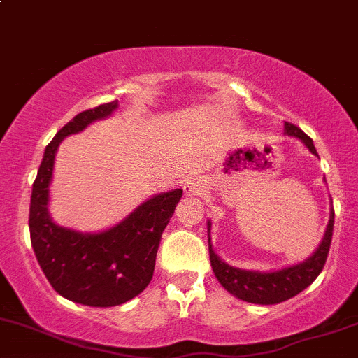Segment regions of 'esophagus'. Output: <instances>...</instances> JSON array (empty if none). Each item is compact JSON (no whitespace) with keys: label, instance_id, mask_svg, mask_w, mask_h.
Wrapping results in <instances>:
<instances>
[{"label":"esophagus","instance_id":"1","mask_svg":"<svg viewBox=\"0 0 358 358\" xmlns=\"http://www.w3.org/2000/svg\"><path fill=\"white\" fill-rule=\"evenodd\" d=\"M185 195L188 197H197V195H202L206 192V183L200 178H192L185 183Z\"/></svg>","mask_w":358,"mask_h":358}]
</instances>
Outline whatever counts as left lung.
<instances>
[{
	"label": "left lung",
	"instance_id": "1",
	"mask_svg": "<svg viewBox=\"0 0 358 358\" xmlns=\"http://www.w3.org/2000/svg\"><path fill=\"white\" fill-rule=\"evenodd\" d=\"M284 132L287 136L297 137L302 141L306 148L317 156L316 148H314L313 139L308 134L301 131L297 125L285 122ZM333 224H335V210L329 212V222L324 231V236L321 239V245L317 246L316 251L304 262L297 265L287 266V268L275 270V272H257V270H243L236 266L227 265L222 262L217 255L214 253L210 245V222H207L209 229V255L210 265L214 270V275L221 285L229 294L236 296L238 299L251 302V304H278L297 296L306 287L316 280L317 275L323 270L326 258L329 253V245H331L333 236Z\"/></svg>",
	"mask_w": 358,
	"mask_h": 358
}]
</instances>
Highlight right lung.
<instances>
[{"label":"right lung","mask_w":358,"mask_h":358,"mask_svg":"<svg viewBox=\"0 0 358 358\" xmlns=\"http://www.w3.org/2000/svg\"><path fill=\"white\" fill-rule=\"evenodd\" d=\"M117 107L115 100L85 110L57 132L47 144L30 199V241L42 272L57 294L92 308L124 304L148 287L161 234L183 195L182 188L155 195L101 233H80L52 221L47 206L59 144Z\"/></svg>","instance_id":"1"}]
</instances>
